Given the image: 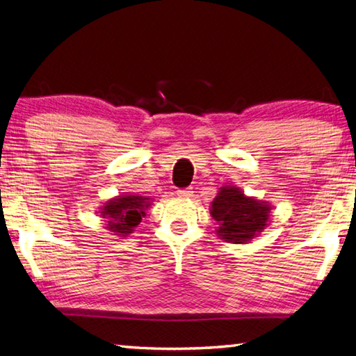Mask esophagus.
Returning <instances> with one entry per match:
<instances>
[{"instance_id": "1", "label": "esophagus", "mask_w": 356, "mask_h": 356, "mask_svg": "<svg viewBox=\"0 0 356 356\" xmlns=\"http://www.w3.org/2000/svg\"><path fill=\"white\" fill-rule=\"evenodd\" d=\"M177 195L180 197H191L193 196V188L190 186V188H180L177 190Z\"/></svg>"}]
</instances>
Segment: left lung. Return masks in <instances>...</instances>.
<instances>
[{
	"label": "left lung",
	"instance_id": "8db88e82",
	"mask_svg": "<svg viewBox=\"0 0 356 356\" xmlns=\"http://www.w3.org/2000/svg\"><path fill=\"white\" fill-rule=\"evenodd\" d=\"M268 213V204L246 197L236 186H222L210 209V215L220 225L216 232L229 243H245L262 232Z\"/></svg>",
	"mask_w": 356,
	"mask_h": 356
}]
</instances>
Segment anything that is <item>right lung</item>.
I'll list each match as a JSON object with an SVG mask.
<instances>
[{
  "mask_svg": "<svg viewBox=\"0 0 356 356\" xmlns=\"http://www.w3.org/2000/svg\"><path fill=\"white\" fill-rule=\"evenodd\" d=\"M149 197L127 195L111 200L102 209L100 215L106 218L108 229L116 232V236H129L134 229L140 225L143 216L146 215V209L150 206Z\"/></svg>",
  "mask_w": 356,
  "mask_h": 356,
  "instance_id": "right-lung-1",
  "label": "right lung"
}]
</instances>
